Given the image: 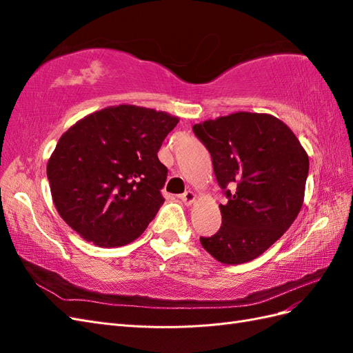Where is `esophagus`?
I'll list each match as a JSON object with an SVG mask.
<instances>
[{
    "label": "esophagus",
    "mask_w": 353,
    "mask_h": 353,
    "mask_svg": "<svg viewBox=\"0 0 353 353\" xmlns=\"http://www.w3.org/2000/svg\"><path fill=\"white\" fill-rule=\"evenodd\" d=\"M179 199H181V201L185 203V205H191V203H193V201L196 200V194L193 193V191L188 190V191H185L184 194H181Z\"/></svg>",
    "instance_id": "1"
}]
</instances>
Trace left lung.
<instances>
[{
    "instance_id": "left-lung-1",
    "label": "left lung",
    "mask_w": 353,
    "mask_h": 353,
    "mask_svg": "<svg viewBox=\"0 0 353 353\" xmlns=\"http://www.w3.org/2000/svg\"><path fill=\"white\" fill-rule=\"evenodd\" d=\"M193 132L212 156L227 196L222 225L200 243L216 261L239 265L258 258L301 212L309 159L293 131L266 113L237 112L205 121Z\"/></svg>"
}]
</instances>
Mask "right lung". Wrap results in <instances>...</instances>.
I'll list each match as a JSON object with an SVG mask.
<instances>
[{"mask_svg": "<svg viewBox=\"0 0 353 353\" xmlns=\"http://www.w3.org/2000/svg\"><path fill=\"white\" fill-rule=\"evenodd\" d=\"M176 123L165 112L119 104L70 126L47 165L63 221L104 248L140 237L165 201L168 168L157 152Z\"/></svg>", "mask_w": 353, "mask_h": 353, "instance_id": "add662e5", "label": "right lung"}]
</instances>
